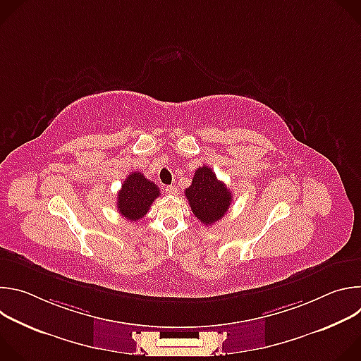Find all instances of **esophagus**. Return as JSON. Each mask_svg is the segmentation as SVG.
I'll list each match as a JSON object with an SVG mask.
<instances>
[{
    "label": "esophagus",
    "mask_w": 361,
    "mask_h": 361,
    "mask_svg": "<svg viewBox=\"0 0 361 361\" xmlns=\"http://www.w3.org/2000/svg\"><path fill=\"white\" fill-rule=\"evenodd\" d=\"M166 194H169V195H176V194H178V188H177L176 185H167V187H166Z\"/></svg>",
    "instance_id": "obj_1"
}]
</instances>
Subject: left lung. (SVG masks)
<instances>
[{"mask_svg": "<svg viewBox=\"0 0 361 361\" xmlns=\"http://www.w3.org/2000/svg\"><path fill=\"white\" fill-rule=\"evenodd\" d=\"M185 197L194 216L205 226H213L224 217L233 202V194L214 171L202 166L195 170Z\"/></svg>", "mask_w": 361, "mask_h": 361, "instance_id": "1", "label": "left lung"}]
</instances>
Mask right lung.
Returning <instances> with one entry per match:
<instances>
[{"instance_id":"add662e5","label":"right lung","mask_w":361,"mask_h":361,"mask_svg":"<svg viewBox=\"0 0 361 361\" xmlns=\"http://www.w3.org/2000/svg\"><path fill=\"white\" fill-rule=\"evenodd\" d=\"M160 195L159 187L147 180L141 173H131L121 185L117 197L118 213L130 221H138L142 219L152 201Z\"/></svg>"}]
</instances>
